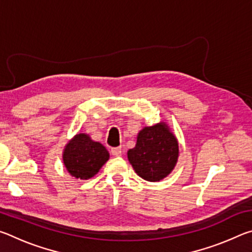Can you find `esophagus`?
I'll return each mask as SVG.
<instances>
[{
  "label": "esophagus",
  "instance_id": "1",
  "mask_svg": "<svg viewBox=\"0 0 252 252\" xmlns=\"http://www.w3.org/2000/svg\"><path fill=\"white\" fill-rule=\"evenodd\" d=\"M111 155H112L113 157H120L122 155V150L121 148H112L111 149Z\"/></svg>",
  "mask_w": 252,
  "mask_h": 252
}]
</instances>
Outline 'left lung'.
<instances>
[{
	"mask_svg": "<svg viewBox=\"0 0 252 252\" xmlns=\"http://www.w3.org/2000/svg\"><path fill=\"white\" fill-rule=\"evenodd\" d=\"M179 156L178 141L164 123L146 126L140 131L127 159L139 177L156 182L172 171Z\"/></svg>",
	"mask_w": 252,
	"mask_h": 252,
	"instance_id": "obj_1",
	"label": "left lung"
}]
</instances>
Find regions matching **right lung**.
<instances>
[{"label": "right lung", "mask_w": 252, "mask_h": 252, "mask_svg": "<svg viewBox=\"0 0 252 252\" xmlns=\"http://www.w3.org/2000/svg\"><path fill=\"white\" fill-rule=\"evenodd\" d=\"M108 159V150L84 133L76 134L67 143L63 153V161L67 171L71 176L83 180L95 176Z\"/></svg>", "instance_id": "obj_1"}]
</instances>
